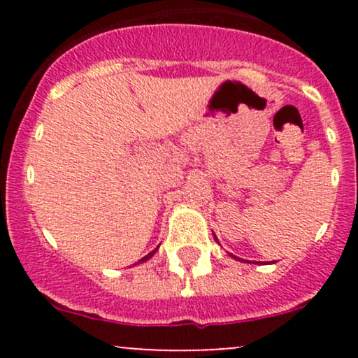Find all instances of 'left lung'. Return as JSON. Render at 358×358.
Returning a JSON list of instances; mask_svg holds the SVG:
<instances>
[{"label": "left lung", "mask_w": 358, "mask_h": 358, "mask_svg": "<svg viewBox=\"0 0 358 358\" xmlns=\"http://www.w3.org/2000/svg\"><path fill=\"white\" fill-rule=\"evenodd\" d=\"M234 257H236V256H234ZM236 259H237V257H236Z\"/></svg>", "instance_id": "1"}]
</instances>
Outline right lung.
<instances>
[{
	"mask_svg": "<svg viewBox=\"0 0 358 358\" xmlns=\"http://www.w3.org/2000/svg\"><path fill=\"white\" fill-rule=\"evenodd\" d=\"M156 250H158V248H156L155 250H151V252H150V254H146V256H145V257H143V259H139V261L136 262V264H139V262H145V261H148V259H151V257H153V254L156 252ZM136 264H134V266H136Z\"/></svg>",
	"mask_w": 358,
	"mask_h": 358,
	"instance_id": "add662e5",
	"label": "right lung"
}]
</instances>
